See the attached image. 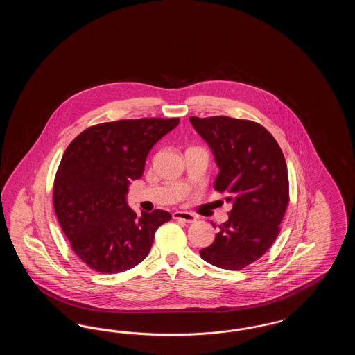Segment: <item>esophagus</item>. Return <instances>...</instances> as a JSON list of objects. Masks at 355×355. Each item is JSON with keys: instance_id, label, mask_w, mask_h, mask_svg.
I'll return each mask as SVG.
<instances>
[{"instance_id": "esophagus-1", "label": "esophagus", "mask_w": 355, "mask_h": 355, "mask_svg": "<svg viewBox=\"0 0 355 355\" xmlns=\"http://www.w3.org/2000/svg\"><path fill=\"white\" fill-rule=\"evenodd\" d=\"M173 218L174 220H181L186 222V223H193L197 220V217L191 213H187V211H174L173 213Z\"/></svg>"}]
</instances>
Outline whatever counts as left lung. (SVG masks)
Listing matches in <instances>:
<instances>
[{
    "mask_svg": "<svg viewBox=\"0 0 355 355\" xmlns=\"http://www.w3.org/2000/svg\"><path fill=\"white\" fill-rule=\"evenodd\" d=\"M190 122L214 153L220 168L214 189L233 202L229 220L200 255L220 269L241 270L266 253L281 232L290 201L284 153L254 121L216 116Z\"/></svg>",
    "mask_w": 355,
    "mask_h": 355,
    "instance_id": "obj_1",
    "label": "left lung"
}]
</instances>
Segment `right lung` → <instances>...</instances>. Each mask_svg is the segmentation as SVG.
<instances>
[{"mask_svg": "<svg viewBox=\"0 0 355 355\" xmlns=\"http://www.w3.org/2000/svg\"><path fill=\"white\" fill-rule=\"evenodd\" d=\"M180 119H119L85 129L64 153L53 185L57 220L73 252L102 274L129 270L150 252L155 230L171 216H137L128 185L145 169L154 144Z\"/></svg>", "mask_w": 355, "mask_h": 355, "instance_id": "add662e5", "label": "right lung"}]
</instances>
